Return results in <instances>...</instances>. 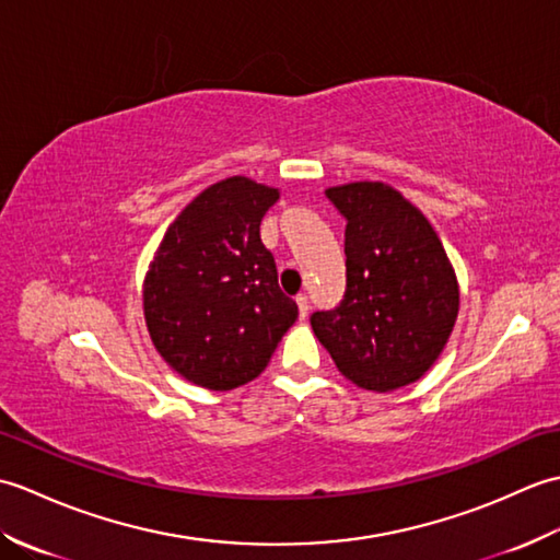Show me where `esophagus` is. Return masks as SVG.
Returning <instances> with one entry per match:
<instances>
[{
  "label": "esophagus",
  "mask_w": 560,
  "mask_h": 560,
  "mask_svg": "<svg viewBox=\"0 0 560 560\" xmlns=\"http://www.w3.org/2000/svg\"><path fill=\"white\" fill-rule=\"evenodd\" d=\"M295 303H299L301 317H305L307 311H311V301H307V295H305V293H299V295H295Z\"/></svg>",
  "instance_id": "34e87169"
}]
</instances>
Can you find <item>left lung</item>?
<instances>
[{"label":"left lung","instance_id":"1","mask_svg":"<svg viewBox=\"0 0 560 560\" xmlns=\"http://www.w3.org/2000/svg\"><path fill=\"white\" fill-rule=\"evenodd\" d=\"M347 219V293L311 325L339 373L392 392L428 373L459 313V283L431 221L385 183L327 189Z\"/></svg>","mask_w":560,"mask_h":560}]
</instances>
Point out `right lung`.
Segmentation results:
<instances>
[{
    "label": "right lung",
    "instance_id": "add662e5",
    "mask_svg": "<svg viewBox=\"0 0 560 560\" xmlns=\"http://www.w3.org/2000/svg\"><path fill=\"white\" fill-rule=\"evenodd\" d=\"M279 189L225 177L180 211L144 277V319L175 373L205 389H235L265 371L299 317L279 289L259 223Z\"/></svg>",
    "mask_w": 560,
    "mask_h": 560
}]
</instances>
